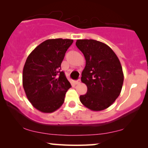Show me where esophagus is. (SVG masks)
I'll return each instance as SVG.
<instances>
[{
  "instance_id": "34e87169",
  "label": "esophagus",
  "mask_w": 148,
  "mask_h": 148,
  "mask_svg": "<svg viewBox=\"0 0 148 148\" xmlns=\"http://www.w3.org/2000/svg\"><path fill=\"white\" fill-rule=\"evenodd\" d=\"M80 82H81L80 79H77V81H75V84H79Z\"/></svg>"
}]
</instances>
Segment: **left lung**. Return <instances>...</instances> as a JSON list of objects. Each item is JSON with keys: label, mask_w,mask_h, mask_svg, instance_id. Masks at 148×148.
Instances as JSON below:
<instances>
[{"label": "left lung", "mask_w": 148, "mask_h": 148, "mask_svg": "<svg viewBox=\"0 0 148 148\" xmlns=\"http://www.w3.org/2000/svg\"><path fill=\"white\" fill-rule=\"evenodd\" d=\"M76 46L86 58L81 80L88 91L79 97L83 105L93 111L108 108L121 94L124 80L120 60L106 44L95 40H77Z\"/></svg>", "instance_id": "8db88e82"}]
</instances>
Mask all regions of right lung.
Here are the masks:
<instances>
[{"mask_svg":"<svg viewBox=\"0 0 148 148\" xmlns=\"http://www.w3.org/2000/svg\"><path fill=\"white\" fill-rule=\"evenodd\" d=\"M73 40L49 39L38 45L28 56L23 70V86L34 108L53 112L64 103L71 86L60 65Z\"/></svg>","mask_w":148,"mask_h":148,"instance_id":"obj_1","label":"right lung"}]
</instances>
